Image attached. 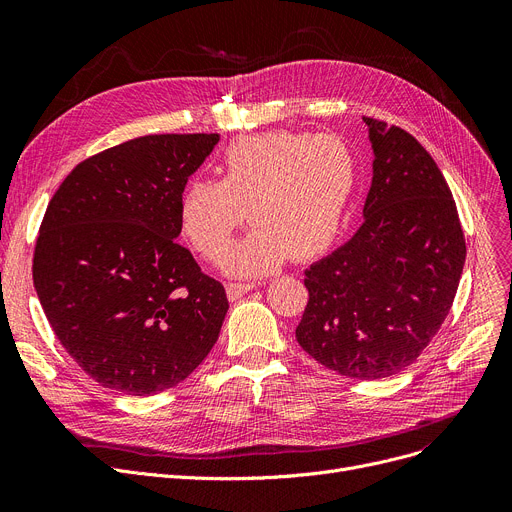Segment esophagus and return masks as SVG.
Segmentation results:
<instances>
[{
    "label": "esophagus",
    "mask_w": 512,
    "mask_h": 512,
    "mask_svg": "<svg viewBox=\"0 0 512 512\" xmlns=\"http://www.w3.org/2000/svg\"><path fill=\"white\" fill-rule=\"evenodd\" d=\"M257 288V284L255 282H230V284H226V292H228V299L230 301H238V299H242L245 297L247 292H251V290H255Z\"/></svg>",
    "instance_id": "esophagus-1"
}]
</instances>
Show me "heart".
<instances>
[{
    "instance_id": "obj_1",
    "label": "heart",
    "mask_w": 512,
    "mask_h": 512,
    "mask_svg": "<svg viewBox=\"0 0 512 512\" xmlns=\"http://www.w3.org/2000/svg\"><path fill=\"white\" fill-rule=\"evenodd\" d=\"M215 172L220 180L184 186L182 230L215 259L249 213L255 226L222 263L234 276H261L290 255L309 259L332 245L353 195L355 157L334 134L270 130L232 141Z\"/></svg>"
}]
</instances>
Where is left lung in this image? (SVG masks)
Instances as JSON below:
<instances>
[{"instance_id":"obj_1","label":"left lung","mask_w":512,"mask_h":512,"mask_svg":"<svg viewBox=\"0 0 512 512\" xmlns=\"http://www.w3.org/2000/svg\"><path fill=\"white\" fill-rule=\"evenodd\" d=\"M363 122L373 149L363 226L305 272L297 340L346 378L382 380L409 367L444 324L467 247L432 155L407 130Z\"/></svg>"}]
</instances>
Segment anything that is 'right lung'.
<instances>
[{
  "instance_id": "add662e5",
  "label": "right lung",
  "mask_w": 512,
  "mask_h": 512,
  "mask_svg": "<svg viewBox=\"0 0 512 512\" xmlns=\"http://www.w3.org/2000/svg\"><path fill=\"white\" fill-rule=\"evenodd\" d=\"M220 134H149L64 178L39 230L33 282L66 353L101 386L153 396L186 380L228 299L180 247V195Z\"/></svg>"
}]
</instances>
